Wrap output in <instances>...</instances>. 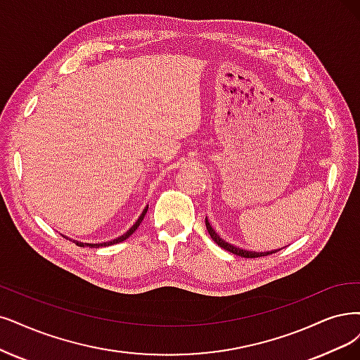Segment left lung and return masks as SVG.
<instances>
[{
    "label": "left lung",
    "mask_w": 360,
    "mask_h": 360,
    "mask_svg": "<svg viewBox=\"0 0 360 360\" xmlns=\"http://www.w3.org/2000/svg\"><path fill=\"white\" fill-rule=\"evenodd\" d=\"M206 229L212 237V240H214L218 246H221L222 249L231 252V254L234 255H238V257H243V258H259V257H267L270 254H274V252L277 250H270V252H254V250H245V249H240V248H236L230 243H227L225 240H222V238L215 233V230L212 229V225L209 224L207 218H206Z\"/></svg>",
    "instance_id": "left-lung-1"
}]
</instances>
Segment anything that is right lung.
I'll list each match as a JSON object with an SVG mask.
<instances>
[{"label":"right lung","mask_w":360,"mask_h":360,"mask_svg":"<svg viewBox=\"0 0 360 360\" xmlns=\"http://www.w3.org/2000/svg\"><path fill=\"white\" fill-rule=\"evenodd\" d=\"M146 210H148V206H146L143 210H142V214H141V217L138 218V221L131 225V227L123 234V236H120V237H117V238H114V240H111V242H103V243H82V242H77V240H74L75 243H77V246H82V248H84V246H89V248H101V246H110V245H115V243H120V242H123V240H126L127 237H130L133 233L136 231V229L139 227V224L142 222V219H143V217H145V214H146Z\"/></svg>","instance_id":"1"}]
</instances>
